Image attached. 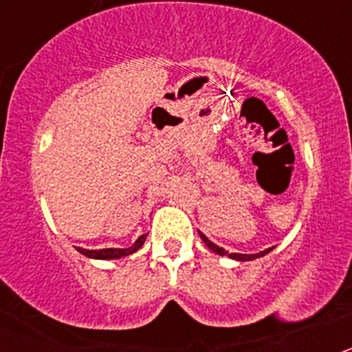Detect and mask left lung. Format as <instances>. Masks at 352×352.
Returning <instances> with one entry per match:
<instances>
[{
	"instance_id": "left-lung-1",
	"label": "left lung",
	"mask_w": 352,
	"mask_h": 352,
	"mask_svg": "<svg viewBox=\"0 0 352 352\" xmlns=\"http://www.w3.org/2000/svg\"><path fill=\"white\" fill-rule=\"evenodd\" d=\"M199 236H201V239H203L204 243H206V247L210 248L211 252H214V254H219V256H229V257H231V259L239 261V263H243V261L259 259V257L266 256V254H270V252L273 250V247H270V248H266V250H263V252H257V254H229V252H227L226 248L219 247V245H214L213 241H211V239H208L206 236H204L201 231H199Z\"/></svg>"
}]
</instances>
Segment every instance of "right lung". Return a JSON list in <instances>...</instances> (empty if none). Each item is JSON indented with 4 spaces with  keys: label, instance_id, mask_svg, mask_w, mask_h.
Wrapping results in <instances>:
<instances>
[{
    "label": "right lung",
    "instance_id": "obj_1",
    "mask_svg": "<svg viewBox=\"0 0 352 352\" xmlns=\"http://www.w3.org/2000/svg\"><path fill=\"white\" fill-rule=\"evenodd\" d=\"M146 236H148V232H146V234L139 236V238L135 239V241H133V243L130 245V247H126V248H100V250H88V248L76 247V250L79 252V254H82V256L89 257V259H100V261L121 259V257L130 256V254H133V252H138L139 248L144 245Z\"/></svg>",
    "mask_w": 352,
    "mask_h": 352
}]
</instances>
